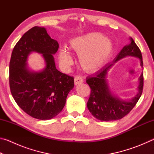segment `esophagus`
<instances>
[{"mask_svg": "<svg viewBox=\"0 0 154 154\" xmlns=\"http://www.w3.org/2000/svg\"><path fill=\"white\" fill-rule=\"evenodd\" d=\"M84 81H83V79L80 76H76L75 77V84L77 85L79 84V83H83Z\"/></svg>", "mask_w": 154, "mask_h": 154, "instance_id": "1", "label": "esophagus"}]
</instances>
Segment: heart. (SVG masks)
<instances>
[{
	"mask_svg": "<svg viewBox=\"0 0 154 154\" xmlns=\"http://www.w3.org/2000/svg\"><path fill=\"white\" fill-rule=\"evenodd\" d=\"M70 50L79 55V62L83 69L94 72L108 59L113 50V44L99 32H90L73 38L70 41L69 49L66 47H62L58 52L60 63L65 68L73 64Z\"/></svg>",
	"mask_w": 154,
	"mask_h": 154,
	"instance_id": "obj_1",
	"label": "heart"
}]
</instances>
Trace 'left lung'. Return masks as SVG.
<instances>
[{"mask_svg":"<svg viewBox=\"0 0 154 154\" xmlns=\"http://www.w3.org/2000/svg\"><path fill=\"white\" fill-rule=\"evenodd\" d=\"M129 45L124 46L114 60L106 64L94 75L87 77L86 83L91 89L87 106L92 116L98 120L109 122L118 120L123 118L134 108L142 94L143 88V72L139 77L137 94L130 100H121L112 94L106 79L107 72L117 61L126 56H133L139 58L140 66H143L142 54L137 44L130 38Z\"/></svg>","mask_w":154,"mask_h":154,"instance_id":"left-lung-1","label":"left lung"}]
</instances>
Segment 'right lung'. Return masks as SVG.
Here are the masks:
<instances>
[{
  "mask_svg": "<svg viewBox=\"0 0 154 154\" xmlns=\"http://www.w3.org/2000/svg\"><path fill=\"white\" fill-rule=\"evenodd\" d=\"M58 43L45 28L35 26L22 36L13 49L9 63V85L17 105L34 118L47 120L63 109L66 97L74 87V78L56 69L53 55ZM31 52L42 54L46 67L39 72L28 69Z\"/></svg>",
  "mask_w": 154,
  "mask_h": 154,
  "instance_id": "1",
  "label": "right lung"
}]
</instances>
